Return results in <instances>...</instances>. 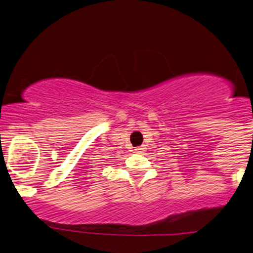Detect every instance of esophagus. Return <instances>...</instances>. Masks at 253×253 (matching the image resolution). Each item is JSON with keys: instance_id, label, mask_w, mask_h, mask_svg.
I'll return each mask as SVG.
<instances>
[{"instance_id": "esophagus-1", "label": "esophagus", "mask_w": 253, "mask_h": 253, "mask_svg": "<svg viewBox=\"0 0 253 253\" xmlns=\"http://www.w3.org/2000/svg\"><path fill=\"white\" fill-rule=\"evenodd\" d=\"M144 151V147H135L134 149V152L136 153H141Z\"/></svg>"}]
</instances>
